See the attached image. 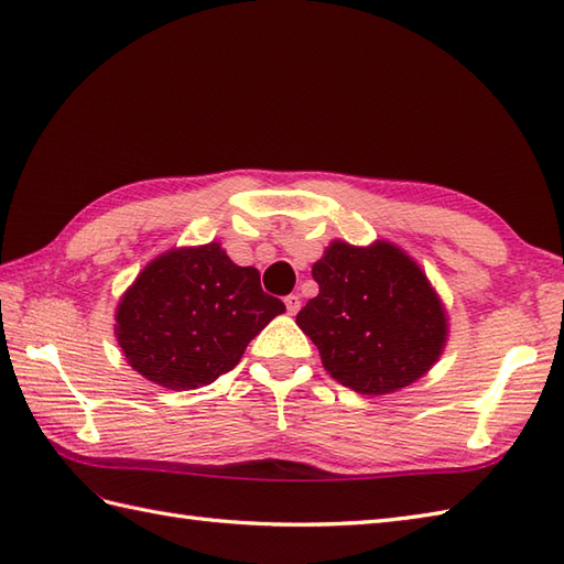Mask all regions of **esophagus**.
Instances as JSON below:
<instances>
[{"mask_svg": "<svg viewBox=\"0 0 564 564\" xmlns=\"http://www.w3.org/2000/svg\"><path fill=\"white\" fill-rule=\"evenodd\" d=\"M285 310H288V314H297V310H300V295H288L285 297Z\"/></svg>", "mask_w": 564, "mask_h": 564, "instance_id": "34e87169", "label": "esophagus"}]
</instances>
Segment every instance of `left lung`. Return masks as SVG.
<instances>
[{"mask_svg": "<svg viewBox=\"0 0 564 564\" xmlns=\"http://www.w3.org/2000/svg\"><path fill=\"white\" fill-rule=\"evenodd\" d=\"M312 276L319 295L297 312L324 370L358 394L382 397L417 382L442 356L449 319L413 257L389 240H334Z\"/></svg>", "mask_w": 564, "mask_h": 564, "instance_id": "1", "label": "left lung"}]
</instances>
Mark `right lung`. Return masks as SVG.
I'll list each match as a JSON object with an SVG mask.
<instances>
[{
	"instance_id": "add662e5",
	"label": "right lung",
	"mask_w": 564,
	"mask_h": 564,
	"mask_svg": "<svg viewBox=\"0 0 564 564\" xmlns=\"http://www.w3.org/2000/svg\"><path fill=\"white\" fill-rule=\"evenodd\" d=\"M285 312L220 242L173 247L139 271L115 310L127 362L149 382L187 391L240 362L247 344Z\"/></svg>"
}]
</instances>
